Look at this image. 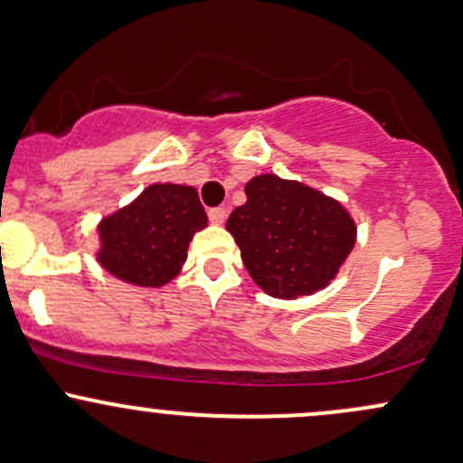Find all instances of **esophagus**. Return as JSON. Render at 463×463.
<instances>
[{"instance_id": "1", "label": "esophagus", "mask_w": 463, "mask_h": 463, "mask_svg": "<svg viewBox=\"0 0 463 463\" xmlns=\"http://www.w3.org/2000/svg\"><path fill=\"white\" fill-rule=\"evenodd\" d=\"M207 213H210V221L213 222V225H222V222H225V218H227L225 207H212V210Z\"/></svg>"}]
</instances>
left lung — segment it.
Here are the masks:
<instances>
[{"instance_id": "left-lung-1", "label": "left lung", "mask_w": 463, "mask_h": 463, "mask_svg": "<svg viewBox=\"0 0 463 463\" xmlns=\"http://www.w3.org/2000/svg\"><path fill=\"white\" fill-rule=\"evenodd\" d=\"M245 194L227 232L253 282L280 300L325 289L355 245L351 213L335 198L276 174L253 176Z\"/></svg>"}]
</instances>
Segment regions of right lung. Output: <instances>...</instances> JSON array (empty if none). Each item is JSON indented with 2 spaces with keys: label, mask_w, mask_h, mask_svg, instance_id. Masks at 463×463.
<instances>
[{
  "label": "right lung",
  "mask_w": 463,
  "mask_h": 463,
  "mask_svg": "<svg viewBox=\"0 0 463 463\" xmlns=\"http://www.w3.org/2000/svg\"><path fill=\"white\" fill-rule=\"evenodd\" d=\"M205 227L194 187L154 183L99 222L97 260L128 285L163 287L178 276L194 233Z\"/></svg>",
  "instance_id": "add662e5"
}]
</instances>
